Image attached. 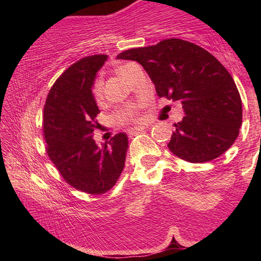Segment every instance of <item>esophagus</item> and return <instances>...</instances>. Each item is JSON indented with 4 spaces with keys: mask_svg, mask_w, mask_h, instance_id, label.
Returning <instances> with one entry per match:
<instances>
[{
    "mask_svg": "<svg viewBox=\"0 0 261 261\" xmlns=\"http://www.w3.org/2000/svg\"><path fill=\"white\" fill-rule=\"evenodd\" d=\"M145 127L144 126H140V127H134V129H130L129 131H127V135H129L130 137L132 136H136V135H139L141 134V132H144Z\"/></svg>",
    "mask_w": 261,
    "mask_h": 261,
    "instance_id": "1",
    "label": "esophagus"
}]
</instances>
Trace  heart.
<instances>
[{"label": "heart", "instance_id": "b5f03b06", "mask_svg": "<svg viewBox=\"0 0 261 261\" xmlns=\"http://www.w3.org/2000/svg\"><path fill=\"white\" fill-rule=\"evenodd\" d=\"M130 64H124V65H120L115 69V72H116L118 76L124 78L125 73L129 69ZM91 96L95 103H101V101L103 99V91H102V86L99 82H94L93 85L91 87ZM137 120V114H136V109L134 106H130V107H126L124 109L118 110L117 113H115L113 116V122L116 123L118 125H123L126 124L129 122H134Z\"/></svg>", "mask_w": 261, "mask_h": 261}]
</instances>
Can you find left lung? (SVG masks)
<instances>
[{"label":"left lung","mask_w":261,"mask_h":261,"mask_svg":"<svg viewBox=\"0 0 261 261\" xmlns=\"http://www.w3.org/2000/svg\"><path fill=\"white\" fill-rule=\"evenodd\" d=\"M117 59L137 61L160 98L179 101L185 116L174 124L168 148L192 163L208 162L231 146L242 125V100L231 74L204 48L170 38L134 48Z\"/></svg>","instance_id":"left-lung-1"}]
</instances>
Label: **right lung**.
I'll list each match as a JSON object with an SVG mask.
<instances>
[{"mask_svg":"<svg viewBox=\"0 0 261 261\" xmlns=\"http://www.w3.org/2000/svg\"><path fill=\"white\" fill-rule=\"evenodd\" d=\"M106 60L107 55H93L70 65L51 86L42 116L48 158L69 185L94 196L116 184L127 149L125 134L115 135L102 147L92 138L100 110L91 87Z\"/></svg>","mask_w":261,"mask_h":261,"instance_id":"right-lung-1","label":"right lung"}]
</instances>
